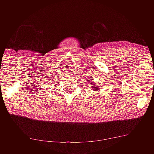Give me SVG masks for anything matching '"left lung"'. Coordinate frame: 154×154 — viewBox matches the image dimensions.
Listing matches in <instances>:
<instances>
[{
    "label": "left lung",
    "instance_id": "1",
    "mask_svg": "<svg viewBox=\"0 0 154 154\" xmlns=\"http://www.w3.org/2000/svg\"><path fill=\"white\" fill-rule=\"evenodd\" d=\"M93 85H94V84H92V86L94 88V90H98V87H94V86H93Z\"/></svg>",
    "mask_w": 154,
    "mask_h": 154
}]
</instances>
